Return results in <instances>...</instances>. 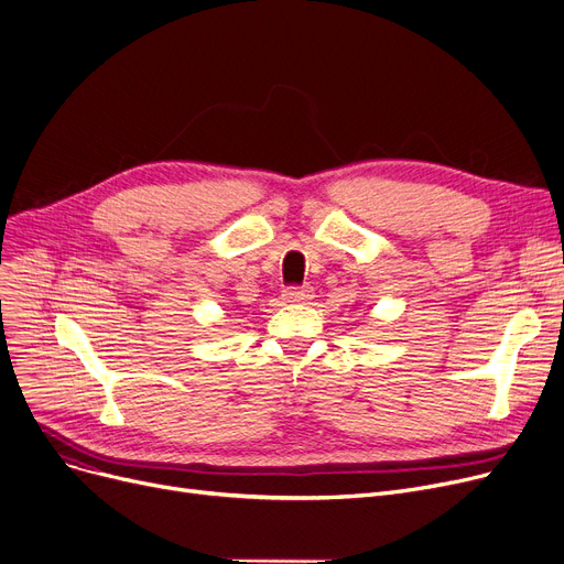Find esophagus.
<instances>
[{"mask_svg":"<svg viewBox=\"0 0 564 564\" xmlns=\"http://www.w3.org/2000/svg\"><path fill=\"white\" fill-rule=\"evenodd\" d=\"M281 297L288 304H302V302H308L313 297V290L311 288H285Z\"/></svg>","mask_w":564,"mask_h":564,"instance_id":"34e87169","label":"esophagus"}]
</instances>
